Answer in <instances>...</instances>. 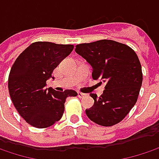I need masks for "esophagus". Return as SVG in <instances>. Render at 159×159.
I'll list each match as a JSON object with an SVG mask.
<instances>
[{"instance_id":"34e87169","label":"esophagus","mask_w":159,"mask_h":159,"mask_svg":"<svg viewBox=\"0 0 159 159\" xmlns=\"http://www.w3.org/2000/svg\"><path fill=\"white\" fill-rule=\"evenodd\" d=\"M77 95H78L79 98H84V97H86V94L82 93V92H77Z\"/></svg>"}]
</instances>
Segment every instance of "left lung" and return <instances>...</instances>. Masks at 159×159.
<instances>
[{"mask_svg": "<svg viewBox=\"0 0 159 159\" xmlns=\"http://www.w3.org/2000/svg\"><path fill=\"white\" fill-rule=\"evenodd\" d=\"M75 52L92 66L93 79L100 78L106 84L100 97L90 94L95 102L85 110L87 117L102 126L117 124L135 105L142 86V67L136 53L125 44L108 39L76 45Z\"/></svg>", "mask_w": 159, "mask_h": 159, "instance_id": "obj_1", "label": "left lung"}]
</instances>
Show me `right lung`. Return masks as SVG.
<instances>
[{"label": "right lung", "mask_w": 159, "mask_h": 159, "mask_svg": "<svg viewBox=\"0 0 159 159\" xmlns=\"http://www.w3.org/2000/svg\"><path fill=\"white\" fill-rule=\"evenodd\" d=\"M74 49V45L38 41L25 48L16 60L8 78L11 99L16 111L30 125L47 128L60 120L65 99L76 97L75 90L58 92L46 88L53 70Z\"/></svg>", "instance_id": "1"}]
</instances>
